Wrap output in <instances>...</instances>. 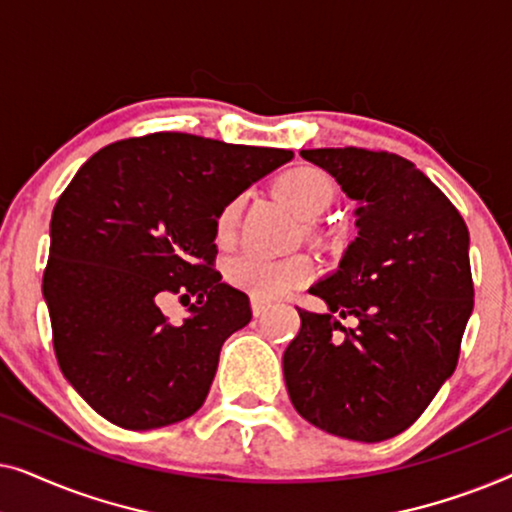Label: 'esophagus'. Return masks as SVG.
Masks as SVG:
<instances>
[{
    "label": "esophagus",
    "mask_w": 512,
    "mask_h": 512,
    "mask_svg": "<svg viewBox=\"0 0 512 512\" xmlns=\"http://www.w3.org/2000/svg\"><path fill=\"white\" fill-rule=\"evenodd\" d=\"M268 307L270 303H265V300H258V298L251 300V312H254V317H261V314L268 312Z\"/></svg>",
    "instance_id": "esophagus-1"
}]
</instances>
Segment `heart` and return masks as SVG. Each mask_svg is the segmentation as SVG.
Segmentation results:
<instances>
[{
	"mask_svg": "<svg viewBox=\"0 0 512 512\" xmlns=\"http://www.w3.org/2000/svg\"><path fill=\"white\" fill-rule=\"evenodd\" d=\"M277 193L303 214L314 219L333 202L335 186L326 172L312 165H298L286 170L277 179ZM242 200H230L216 219V240L221 244L233 237V230L240 219ZM314 275V261L310 256L298 254L289 258H270L261 254H237L226 261V279L235 289L249 293L251 298L272 300L284 296L296 286L310 282Z\"/></svg>",
	"mask_w": 512,
	"mask_h": 512,
	"instance_id": "obj_1",
	"label": "heart"
}]
</instances>
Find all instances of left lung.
<instances>
[{"label":"left lung","instance_id":"left-lung-1","mask_svg":"<svg viewBox=\"0 0 512 512\" xmlns=\"http://www.w3.org/2000/svg\"><path fill=\"white\" fill-rule=\"evenodd\" d=\"M300 156L359 205V235L338 270L310 286L328 310H298L284 382L317 429L380 443L408 429L457 368L473 312L468 228L445 193L396 153L347 146ZM347 316L354 329L339 324Z\"/></svg>","mask_w":512,"mask_h":512}]
</instances>
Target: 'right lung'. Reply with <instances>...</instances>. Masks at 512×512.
<instances>
[{
  "label": "right lung",
  "instance_id": "right-lung-1",
  "mask_svg": "<svg viewBox=\"0 0 512 512\" xmlns=\"http://www.w3.org/2000/svg\"><path fill=\"white\" fill-rule=\"evenodd\" d=\"M293 151L156 132L104 146L55 202L44 300L62 375L111 424L149 431L205 403L221 345L251 321L212 270L221 209ZM165 292L196 296L170 325Z\"/></svg>",
  "mask_w": 512,
  "mask_h": 512
}]
</instances>
